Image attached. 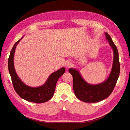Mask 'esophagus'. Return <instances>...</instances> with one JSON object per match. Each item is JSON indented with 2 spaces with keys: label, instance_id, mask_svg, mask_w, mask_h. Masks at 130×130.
Instances as JSON below:
<instances>
[{
  "label": "esophagus",
  "instance_id": "34e87169",
  "mask_svg": "<svg viewBox=\"0 0 130 130\" xmlns=\"http://www.w3.org/2000/svg\"><path fill=\"white\" fill-rule=\"evenodd\" d=\"M73 65V62L70 61H68L67 63H66V67L67 68H69L70 67H72Z\"/></svg>",
  "mask_w": 130,
  "mask_h": 130
}]
</instances>
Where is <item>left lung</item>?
Instances as JSON below:
<instances>
[{
  "mask_svg": "<svg viewBox=\"0 0 130 130\" xmlns=\"http://www.w3.org/2000/svg\"><path fill=\"white\" fill-rule=\"evenodd\" d=\"M105 36L113 52V63L109 77L104 82L97 85L87 82L76 68H70L69 72L73 78V89L75 95L79 100L86 103H96L107 98L112 93L120 74L119 53L110 35L105 32Z\"/></svg>",
  "mask_w": 130,
  "mask_h": 130,
  "instance_id": "8db88e82",
  "label": "left lung"
}]
</instances>
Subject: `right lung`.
Returning a JSON list of instances; mask_svg holds the SVG:
<instances>
[{
    "label": "right lung",
    "instance_id": "right-lung-1",
    "mask_svg": "<svg viewBox=\"0 0 130 130\" xmlns=\"http://www.w3.org/2000/svg\"><path fill=\"white\" fill-rule=\"evenodd\" d=\"M22 37L13 45L8 59V69L13 88L18 95L23 99L30 102L42 103L50 100L53 96L56 82L65 72L63 67L52 73L45 83L38 87H31L26 85L18 76L14 66V55L18 44Z\"/></svg>",
    "mask_w": 130,
    "mask_h": 130
}]
</instances>
